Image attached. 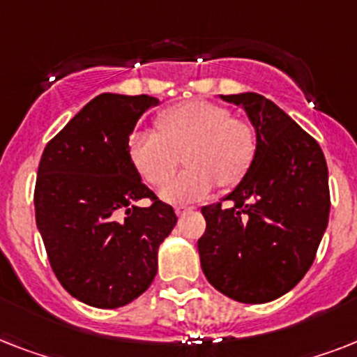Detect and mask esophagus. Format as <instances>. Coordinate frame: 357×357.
I'll return each instance as SVG.
<instances>
[{
	"instance_id": "1",
	"label": "esophagus",
	"mask_w": 357,
	"mask_h": 357,
	"mask_svg": "<svg viewBox=\"0 0 357 357\" xmlns=\"http://www.w3.org/2000/svg\"><path fill=\"white\" fill-rule=\"evenodd\" d=\"M174 211H176V215H178V217H181V215H185V213L192 211V207H187V206H178V207H174Z\"/></svg>"
}]
</instances>
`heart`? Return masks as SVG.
<instances>
[{"mask_svg":"<svg viewBox=\"0 0 357 357\" xmlns=\"http://www.w3.org/2000/svg\"><path fill=\"white\" fill-rule=\"evenodd\" d=\"M159 131L140 129L129 139V157L142 178L162 183L178 168L181 153L187 170L162 185L159 195L170 204L200 200L215 189L237 183L254 161L255 133L252 126L231 119L217 103H179L159 116Z\"/></svg>","mask_w":357,"mask_h":357,"instance_id":"1","label":"heart"}]
</instances>
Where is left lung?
Here are the masks:
<instances>
[{"mask_svg": "<svg viewBox=\"0 0 357 357\" xmlns=\"http://www.w3.org/2000/svg\"><path fill=\"white\" fill-rule=\"evenodd\" d=\"M244 109L255 129L254 161L222 200L202 207V271L243 304H265L305 276L330 217L324 153L276 103L255 92L220 96Z\"/></svg>", "mask_w": 357, "mask_h": 357, "instance_id": "left-lung-1", "label": "left lung"}]
</instances>
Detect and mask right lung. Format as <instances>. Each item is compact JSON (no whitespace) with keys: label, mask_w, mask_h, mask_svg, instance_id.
Segmentation results:
<instances>
[{"label":"right lung","mask_w":357,"mask_h":357,"mask_svg":"<svg viewBox=\"0 0 357 357\" xmlns=\"http://www.w3.org/2000/svg\"><path fill=\"white\" fill-rule=\"evenodd\" d=\"M153 96L100 94L53 137L35 187L36 228L55 276L74 298L114 310L157 274V252L178 217L129 157V137ZM150 197V208L136 202Z\"/></svg>","instance_id":"right-lung-1"}]
</instances>
